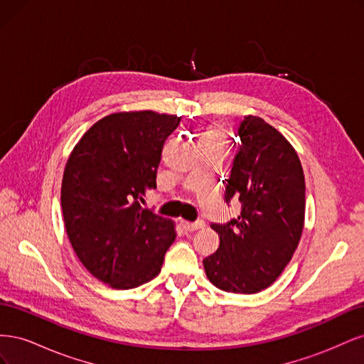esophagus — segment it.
<instances>
[{"label": "esophagus", "mask_w": 364, "mask_h": 364, "mask_svg": "<svg viewBox=\"0 0 364 364\" xmlns=\"http://www.w3.org/2000/svg\"><path fill=\"white\" fill-rule=\"evenodd\" d=\"M205 226V223L202 222V220H197V222H194V223H190V222H181V228L185 230V232H194V230H197V229H200V228H203Z\"/></svg>", "instance_id": "34e87169"}]
</instances>
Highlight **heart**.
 I'll return each mask as SVG.
<instances>
[{
  "label": "heart",
  "mask_w": 364,
  "mask_h": 364,
  "mask_svg": "<svg viewBox=\"0 0 364 364\" xmlns=\"http://www.w3.org/2000/svg\"><path fill=\"white\" fill-rule=\"evenodd\" d=\"M208 136H213V138H220V135H218V132H217V130H209V132H206V135H205L203 138H208Z\"/></svg>",
  "instance_id": "obj_1"
}]
</instances>
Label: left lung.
I'll use <instances>...</instances> for the list:
<instances>
[{"instance_id": "1", "label": "left lung", "mask_w": 364, "mask_h": 364, "mask_svg": "<svg viewBox=\"0 0 364 364\" xmlns=\"http://www.w3.org/2000/svg\"><path fill=\"white\" fill-rule=\"evenodd\" d=\"M238 136L225 200H238L241 213L228 223H211L220 246L203 267L217 289L252 294L277 281L299 245L305 179L290 142L262 118L245 117Z\"/></svg>"}]
</instances>
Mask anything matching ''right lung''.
<instances>
[{
    "mask_svg": "<svg viewBox=\"0 0 364 364\" xmlns=\"http://www.w3.org/2000/svg\"><path fill=\"white\" fill-rule=\"evenodd\" d=\"M181 117L119 112L86 132L63 171L60 203L71 246L112 289H135L161 272L176 238L171 220L142 208L156 188L162 149Z\"/></svg>",
    "mask_w": 364,
    "mask_h": 364,
    "instance_id": "add662e5",
    "label": "right lung"
}]
</instances>
